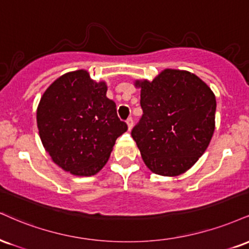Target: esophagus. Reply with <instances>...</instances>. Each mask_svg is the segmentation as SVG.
Listing matches in <instances>:
<instances>
[{"instance_id":"obj_1","label":"esophagus","mask_w":249,"mask_h":249,"mask_svg":"<svg viewBox=\"0 0 249 249\" xmlns=\"http://www.w3.org/2000/svg\"><path fill=\"white\" fill-rule=\"evenodd\" d=\"M126 124H127V130L128 131L132 130V127H133V119H132V117H130V118L127 119Z\"/></svg>"}]
</instances>
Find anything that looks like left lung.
I'll return each mask as SVG.
<instances>
[{
    "mask_svg": "<svg viewBox=\"0 0 249 249\" xmlns=\"http://www.w3.org/2000/svg\"><path fill=\"white\" fill-rule=\"evenodd\" d=\"M143 115L132 130L147 168L178 176L208 148L215 127V96L198 76L166 68L153 81L136 80Z\"/></svg>",
    "mask_w": 249,
    "mask_h": 249,
    "instance_id": "8db88e82",
    "label": "left lung"
}]
</instances>
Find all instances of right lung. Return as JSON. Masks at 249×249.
Instances as JSON below:
<instances>
[{
    "instance_id": "add662e5",
    "label": "right lung",
    "mask_w": 249,
    "mask_h": 249,
    "mask_svg": "<svg viewBox=\"0 0 249 249\" xmlns=\"http://www.w3.org/2000/svg\"><path fill=\"white\" fill-rule=\"evenodd\" d=\"M106 81L96 82L88 71H68L44 91L37 107L41 143L65 172L91 176L106 166L126 123L117 117L107 97Z\"/></svg>"
}]
</instances>
